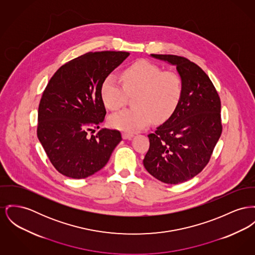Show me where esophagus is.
Segmentation results:
<instances>
[{"instance_id":"1","label":"esophagus","mask_w":255,"mask_h":255,"mask_svg":"<svg viewBox=\"0 0 255 255\" xmlns=\"http://www.w3.org/2000/svg\"><path fill=\"white\" fill-rule=\"evenodd\" d=\"M133 136H134V135H133L132 133H126V132L122 133V137H123L124 139H130V138H132Z\"/></svg>"}]
</instances>
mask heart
I'll return each instance as SVG.
<instances>
[{"label": "heart", "instance_id": "1", "mask_svg": "<svg viewBox=\"0 0 255 255\" xmlns=\"http://www.w3.org/2000/svg\"><path fill=\"white\" fill-rule=\"evenodd\" d=\"M121 83L108 75L100 88V97L107 109L119 111L134 96L135 108L110 117L111 127L123 131L140 130L153 121L161 123L169 119L179 103L182 80L174 72L162 69L149 60L140 59L129 64L121 74Z\"/></svg>", "mask_w": 255, "mask_h": 255}]
</instances>
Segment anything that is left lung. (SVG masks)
<instances>
[{
    "label": "left lung",
    "mask_w": 255,
    "mask_h": 255,
    "mask_svg": "<svg viewBox=\"0 0 255 255\" xmlns=\"http://www.w3.org/2000/svg\"><path fill=\"white\" fill-rule=\"evenodd\" d=\"M151 56L176 66L182 94L171 117L148 135L143 165L156 179L179 184L195 177L209 163L223 132L221 99L208 75L195 62L175 55Z\"/></svg>",
    "instance_id": "8db88e82"
}]
</instances>
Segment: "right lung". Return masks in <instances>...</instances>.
Listing matches in <instances>:
<instances>
[{"mask_svg":"<svg viewBox=\"0 0 255 255\" xmlns=\"http://www.w3.org/2000/svg\"><path fill=\"white\" fill-rule=\"evenodd\" d=\"M128 56L121 51L90 52L61 65L48 82L38 106L36 133L62 175L82 179L94 174L122 139L119 130L100 127L106 116L100 88Z\"/></svg>","mask_w":255,"mask_h":255,"instance_id":"right-lung-1","label":"right lung"}]
</instances>
